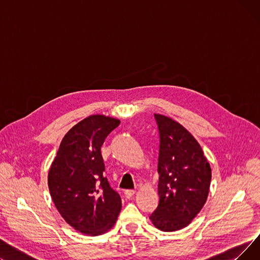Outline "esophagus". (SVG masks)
<instances>
[{"mask_svg": "<svg viewBox=\"0 0 260 260\" xmlns=\"http://www.w3.org/2000/svg\"><path fill=\"white\" fill-rule=\"evenodd\" d=\"M136 194V190L135 189H126L125 192H124V195H125V197L126 198H132L134 195Z\"/></svg>", "mask_w": 260, "mask_h": 260, "instance_id": "1", "label": "esophagus"}]
</instances>
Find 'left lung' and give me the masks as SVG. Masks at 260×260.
<instances>
[{
  "mask_svg": "<svg viewBox=\"0 0 260 260\" xmlns=\"http://www.w3.org/2000/svg\"><path fill=\"white\" fill-rule=\"evenodd\" d=\"M160 145L158 158L159 204L149 216L163 232L188 225L207 201L212 171L197 140L180 123L155 114Z\"/></svg>",
  "mask_w": 260,
  "mask_h": 260,
  "instance_id": "left-lung-1",
  "label": "left lung"
}]
</instances>
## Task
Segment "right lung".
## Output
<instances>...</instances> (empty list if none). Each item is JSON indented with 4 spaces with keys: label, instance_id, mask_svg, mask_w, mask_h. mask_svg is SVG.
Returning a JSON list of instances; mask_svg holds the SVG:
<instances>
[{
    "label": "right lung",
    "instance_id": "right-lung-1",
    "mask_svg": "<svg viewBox=\"0 0 260 260\" xmlns=\"http://www.w3.org/2000/svg\"><path fill=\"white\" fill-rule=\"evenodd\" d=\"M120 120L89 116L61 141L48 173L51 199L64 220L82 234L97 236L111 230L121 210L120 195L109 185L101 155L105 138Z\"/></svg>",
    "mask_w": 260,
    "mask_h": 260
}]
</instances>
